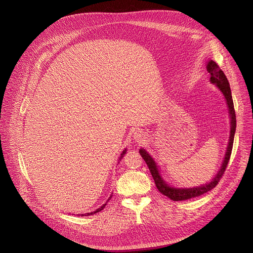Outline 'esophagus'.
Listing matches in <instances>:
<instances>
[{
  "label": "esophagus",
  "instance_id": "1",
  "mask_svg": "<svg viewBox=\"0 0 253 253\" xmlns=\"http://www.w3.org/2000/svg\"><path fill=\"white\" fill-rule=\"evenodd\" d=\"M144 138H145V135L142 131L137 130L134 132V139H135L137 142H142L144 140Z\"/></svg>",
  "mask_w": 253,
  "mask_h": 253
}]
</instances>
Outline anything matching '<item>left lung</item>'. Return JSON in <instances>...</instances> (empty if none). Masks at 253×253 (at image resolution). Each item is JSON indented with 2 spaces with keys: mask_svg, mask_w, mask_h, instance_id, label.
Listing matches in <instances>:
<instances>
[{
  "mask_svg": "<svg viewBox=\"0 0 253 253\" xmlns=\"http://www.w3.org/2000/svg\"><path fill=\"white\" fill-rule=\"evenodd\" d=\"M208 71L211 74V83H214L215 85L220 88V90L223 92V94L225 95V98L227 100V104L229 107V111H230V118H231V134H230V140H229V144H228V148H227V153L225 156V160L223 162V165L221 167V170L218 171V173L216 174V176L212 179V181L209 184L204 185V186H199V187H194V188H189V189H178V188H173L170 187L169 185L166 184L165 181L162 179V177L160 176V173L158 171V167L154 161V159L151 158L146 151L141 148L139 150V153L142 157V159L145 161V163L147 164L148 169L150 171L151 176H153L156 186L159 189V191L166 195L167 197H169L170 199L174 200V201H182V200H187L196 196H200L207 192H209L210 190H211L212 188H214L217 183L220 182L221 178L223 177L226 168L228 166V163L230 161V157H231V153H232V148H233V142H234V135H235V130H236V114H235V109H234V104H233V98H232V94H231V88H230V84L229 81L226 77V75L224 74V72L221 70L218 65L213 62V61H210L208 66Z\"/></svg>",
  "mask_w": 253,
  "mask_h": 253,
  "instance_id": "1",
  "label": "left lung"
}]
</instances>
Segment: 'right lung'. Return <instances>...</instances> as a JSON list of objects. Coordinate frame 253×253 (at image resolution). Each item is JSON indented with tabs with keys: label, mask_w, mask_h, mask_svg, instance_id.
<instances>
[{
	"label": "right lung",
	"mask_w": 253,
	"mask_h": 253,
	"mask_svg": "<svg viewBox=\"0 0 253 253\" xmlns=\"http://www.w3.org/2000/svg\"><path fill=\"white\" fill-rule=\"evenodd\" d=\"M124 154H126V149L123 151V153L121 154V157H120V160L123 158V156H124ZM107 206V203L105 204V205H103L102 207H100L99 209H97L96 211H92V212H90V213H86V214H83V215H89V214H94V213H96V212H98V211H102V210H104L105 209V207Z\"/></svg>",
	"instance_id": "add662e5"
}]
</instances>
